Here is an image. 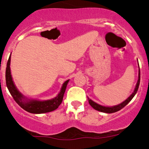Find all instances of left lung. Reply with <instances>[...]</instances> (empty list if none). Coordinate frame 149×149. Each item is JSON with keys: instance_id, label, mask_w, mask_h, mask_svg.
<instances>
[{"instance_id": "obj_1", "label": "left lung", "mask_w": 149, "mask_h": 149, "mask_svg": "<svg viewBox=\"0 0 149 149\" xmlns=\"http://www.w3.org/2000/svg\"><path fill=\"white\" fill-rule=\"evenodd\" d=\"M140 81V71L139 70L138 80L137 84H136V86L135 87V89H134V92L132 93V95H130V96L128 97L127 100H125L123 102H122L121 104H119V105L115 106V107H103V106L100 105V104H98L94 102H93L92 100H91L88 98L89 104H90L91 106V107L93 108V109H94L95 110H96V111H100V112H102V113H115V112L119 111L121 109H123V107H125V106L127 105V104L132 100V99L133 98L134 95H135V94L136 93V92H137V91L138 89V87H139Z\"/></svg>"}]
</instances>
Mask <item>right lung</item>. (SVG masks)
Segmentation results:
<instances>
[{
    "label": "right lung",
    "instance_id": "1",
    "mask_svg": "<svg viewBox=\"0 0 149 149\" xmlns=\"http://www.w3.org/2000/svg\"><path fill=\"white\" fill-rule=\"evenodd\" d=\"M10 60H11V56H9V60L7 61V68H6V84H7V87L10 93H11L14 100L16 102V103L24 110H25L26 111L34 114L49 113V112L53 111L58 109L62 102L65 90H66L69 80H67L64 83L60 92L58 93V95L55 98L46 101L32 100L28 101L25 100L23 95H22V93L19 92V91L17 90L15 85H14L13 80H12L11 71H10Z\"/></svg>",
    "mask_w": 149,
    "mask_h": 149
}]
</instances>
